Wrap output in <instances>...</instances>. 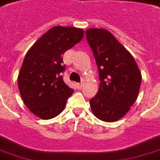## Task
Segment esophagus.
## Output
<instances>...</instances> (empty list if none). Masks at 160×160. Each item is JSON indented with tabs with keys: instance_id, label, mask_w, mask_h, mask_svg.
Returning a JSON list of instances; mask_svg holds the SVG:
<instances>
[{
	"instance_id": "1",
	"label": "esophagus",
	"mask_w": 160,
	"mask_h": 160,
	"mask_svg": "<svg viewBox=\"0 0 160 160\" xmlns=\"http://www.w3.org/2000/svg\"><path fill=\"white\" fill-rule=\"evenodd\" d=\"M76 87L78 89H81V88H83V83H82V82H81V83H77Z\"/></svg>"
}]
</instances>
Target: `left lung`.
<instances>
[{"label":"left lung","mask_w":160,"mask_h":160,"mask_svg":"<svg viewBox=\"0 0 160 160\" xmlns=\"http://www.w3.org/2000/svg\"><path fill=\"white\" fill-rule=\"evenodd\" d=\"M86 35L100 81L97 94L90 99L92 112L106 122L119 120L138 98L141 72L132 55L109 31L89 28Z\"/></svg>","instance_id":"left-lung-1"}]
</instances>
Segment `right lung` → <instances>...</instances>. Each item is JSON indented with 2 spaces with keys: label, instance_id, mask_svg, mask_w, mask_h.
Segmentation results:
<instances>
[{
  "label": "right lung",
  "instance_id": "obj_1",
  "mask_svg": "<svg viewBox=\"0 0 160 160\" xmlns=\"http://www.w3.org/2000/svg\"><path fill=\"white\" fill-rule=\"evenodd\" d=\"M84 36L74 27L57 26L45 33L28 51L18 75V88L26 107L42 119L56 117L73 92L63 80L62 55Z\"/></svg>",
  "mask_w": 160,
  "mask_h": 160
}]
</instances>
